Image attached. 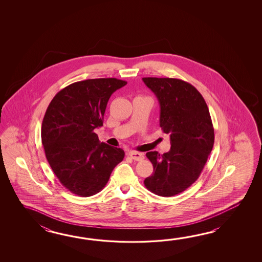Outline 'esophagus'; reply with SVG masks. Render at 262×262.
<instances>
[{
    "label": "esophagus",
    "mask_w": 262,
    "mask_h": 262,
    "mask_svg": "<svg viewBox=\"0 0 262 262\" xmlns=\"http://www.w3.org/2000/svg\"><path fill=\"white\" fill-rule=\"evenodd\" d=\"M129 156H131V158L134 159L135 161H142L144 159V155L143 154L139 152V151H135V150L130 151Z\"/></svg>",
    "instance_id": "obj_1"
}]
</instances>
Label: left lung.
Segmentation results:
<instances>
[{
    "label": "left lung",
    "instance_id": "left-lung-1",
    "mask_svg": "<svg viewBox=\"0 0 262 262\" xmlns=\"http://www.w3.org/2000/svg\"><path fill=\"white\" fill-rule=\"evenodd\" d=\"M160 104V127L169 134L170 150L148 151L154 173L146 188L160 196L177 195L200 177L214 143V130L206 102L193 85L171 78H143Z\"/></svg>",
    "mask_w": 262,
    "mask_h": 262
}]
</instances>
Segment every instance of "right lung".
I'll list each match as a JSON object with an SVG mask.
<instances>
[{
  "label": "right lung",
  "mask_w": 262,
  "mask_h": 262,
  "mask_svg": "<svg viewBox=\"0 0 262 262\" xmlns=\"http://www.w3.org/2000/svg\"><path fill=\"white\" fill-rule=\"evenodd\" d=\"M126 83L114 78L78 81L61 90L47 108L41 128L45 155L60 183L75 195L100 192L123 161V149L100 143L94 130L103 125L110 97Z\"/></svg>",
  "instance_id": "1"
}]
</instances>
